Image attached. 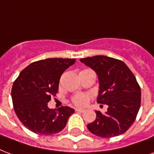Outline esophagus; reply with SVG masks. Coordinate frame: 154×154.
Here are the masks:
<instances>
[{
  "instance_id": "esophagus-1",
  "label": "esophagus",
  "mask_w": 154,
  "mask_h": 154,
  "mask_svg": "<svg viewBox=\"0 0 154 154\" xmlns=\"http://www.w3.org/2000/svg\"><path fill=\"white\" fill-rule=\"evenodd\" d=\"M75 111L80 112V113H84L85 110H84V109H75Z\"/></svg>"
}]
</instances>
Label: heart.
<instances>
[{
    "instance_id": "obj_1",
    "label": "heart",
    "mask_w": 154,
    "mask_h": 154,
    "mask_svg": "<svg viewBox=\"0 0 154 154\" xmlns=\"http://www.w3.org/2000/svg\"><path fill=\"white\" fill-rule=\"evenodd\" d=\"M85 70H83V71H85ZM88 98H89V96H88V95L81 93V94L75 95V96L72 98V101L73 103L75 104V105H76L77 106H85L87 105V103H88Z\"/></svg>"
}]
</instances>
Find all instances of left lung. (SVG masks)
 I'll list each match as a JSON object with an SVG mask.
<instances>
[{
  "mask_svg": "<svg viewBox=\"0 0 154 154\" xmlns=\"http://www.w3.org/2000/svg\"><path fill=\"white\" fill-rule=\"evenodd\" d=\"M97 75V102L107 105V111H96L94 122L88 124L90 132L102 138L122 135L132 125L141 101L136 77L122 61L98 55L79 60Z\"/></svg>",
  "mask_w": 154,
  "mask_h": 154,
  "instance_id": "8db88e82",
  "label": "left lung"
}]
</instances>
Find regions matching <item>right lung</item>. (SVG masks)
<instances>
[{
	"label": "right lung",
	"mask_w": 154,
	"mask_h": 154,
	"mask_svg": "<svg viewBox=\"0 0 154 154\" xmlns=\"http://www.w3.org/2000/svg\"><path fill=\"white\" fill-rule=\"evenodd\" d=\"M75 59L48 58L33 62L21 71L13 84L11 96L18 119L32 132L44 136L58 133L66 125L75 109L48 107L58 91L61 75Z\"/></svg>",
	"instance_id": "add662e5"
}]
</instances>
